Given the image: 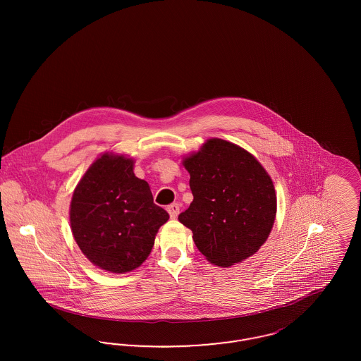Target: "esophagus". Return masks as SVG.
<instances>
[{
    "mask_svg": "<svg viewBox=\"0 0 361 361\" xmlns=\"http://www.w3.org/2000/svg\"><path fill=\"white\" fill-rule=\"evenodd\" d=\"M168 212L171 215V218H177V215L180 214V204L178 203H173L171 206H168Z\"/></svg>",
    "mask_w": 361,
    "mask_h": 361,
    "instance_id": "esophagus-1",
    "label": "esophagus"
}]
</instances>
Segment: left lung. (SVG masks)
Listing matches in <instances>:
<instances>
[{
	"mask_svg": "<svg viewBox=\"0 0 361 361\" xmlns=\"http://www.w3.org/2000/svg\"><path fill=\"white\" fill-rule=\"evenodd\" d=\"M183 164L193 202L178 221L192 230L202 255L224 268L253 256L275 224L269 174L249 152L219 137L208 139Z\"/></svg>",
	"mask_w": 361,
	"mask_h": 361,
	"instance_id": "1",
	"label": "left lung"
}]
</instances>
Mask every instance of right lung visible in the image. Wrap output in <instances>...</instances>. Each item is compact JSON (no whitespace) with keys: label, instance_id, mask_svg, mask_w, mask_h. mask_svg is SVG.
Segmentation results:
<instances>
[{"label":"right lung","instance_id":"1","mask_svg":"<svg viewBox=\"0 0 361 361\" xmlns=\"http://www.w3.org/2000/svg\"><path fill=\"white\" fill-rule=\"evenodd\" d=\"M169 214L153 202L149 184L134 174V159L105 153L86 171L70 203V226L81 252L96 267L126 274L149 257Z\"/></svg>","mask_w":361,"mask_h":361}]
</instances>
